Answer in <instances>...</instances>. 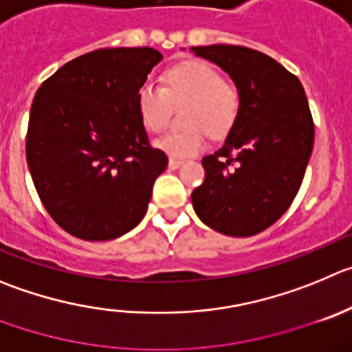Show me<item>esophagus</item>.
I'll return each instance as SVG.
<instances>
[{
	"label": "esophagus",
	"mask_w": 352,
	"mask_h": 352,
	"mask_svg": "<svg viewBox=\"0 0 352 352\" xmlns=\"http://www.w3.org/2000/svg\"><path fill=\"white\" fill-rule=\"evenodd\" d=\"M184 165V161L182 160H177V157H170L168 160V168L170 170H177L179 166Z\"/></svg>",
	"instance_id": "obj_1"
}]
</instances>
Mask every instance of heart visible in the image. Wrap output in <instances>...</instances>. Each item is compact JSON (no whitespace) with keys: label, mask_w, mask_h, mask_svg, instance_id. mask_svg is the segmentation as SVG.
<instances>
[{"label":"heart","mask_w":352,"mask_h":352,"mask_svg":"<svg viewBox=\"0 0 352 352\" xmlns=\"http://www.w3.org/2000/svg\"><path fill=\"white\" fill-rule=\"evenodd\" d=\"M165 87L144 83L137 91V111L151 133L165 128L170 106H182V131L168 133L156 147L170 156L186 157L203 147V131L210 139H222L232 130L239 116L241 97L238 88L226 83L222 72L205 60H187L166 69Z\"/></svg>","instance_id":"1"}]
</instances>
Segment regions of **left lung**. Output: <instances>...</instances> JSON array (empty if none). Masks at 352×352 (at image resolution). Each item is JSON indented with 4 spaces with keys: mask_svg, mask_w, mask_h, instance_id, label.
Returning a JSON list of instances; mask_svg holds the SVG:
<instances>
[{
    "mask_svg": "<svg viewBox=\"0 0 352 352\" xmlns=\"http://www.w3.org/2000/svg\"><path fill=\"white\" fill-rule=\"evenodd\" d=\"M234 81L239 116L224 146L203 157L205 180L191 195L199 221L228 236L274 224L300 189L314 123L297 76L262 52L236 45L191 47Z\"/></svg>",
    "mask_w": 352,
    "mask_h": 352,
    "instance_id": "1",
    "label": "left lung"
}]
</instances>
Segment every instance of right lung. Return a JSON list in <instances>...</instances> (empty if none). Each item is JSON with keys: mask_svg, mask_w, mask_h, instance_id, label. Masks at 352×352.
<instances>
[{"mask_svg": "<svg viewBox=\"0 0 352 352\" xmlns=\"http://www.w3.org/2000/svg\"><path fill=\"white\" fill-rule=\"evenodd\" d=\"M163 55L102 48L62 65L38 88L25 156L43 206L69 234L120 238L139 226L168 157L149 146L137 91Z\"/></svg>", "mask_w": 352, "mask_h": 352, "instance_id": "add662e5", "label": "right lung"}]
</instances>
